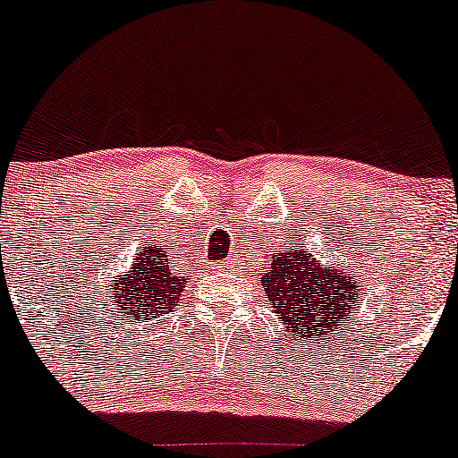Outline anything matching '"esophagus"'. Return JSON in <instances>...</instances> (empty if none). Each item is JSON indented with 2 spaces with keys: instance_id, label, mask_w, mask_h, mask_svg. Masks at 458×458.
I'll return each mask as SVG.
<instances>
[{
  "instance_id": "esophagus-1",
  "label": "esophagus",
  "mask_w": 458,
  "mask_h": 458,
  "mask_svg": "<svg viewBox=\"0 0 458 458\" xmlns=\"http://www.w3.org/2000/svg\"><path fill=\"white\" fill-rule=\"evenodd\" d=\"M224 267H234V261H230V266H228V263H225Z\"/></svg>"
}]
</instances>
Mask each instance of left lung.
I'll return each mask as SVG.
<instances>
[{
    "mask_svg": "<svg viewBox=\"0 0 458 458\" xmlns=\"http://www.w3.org/2000/svg\"><path fill=\"white\" fill-rule=\"evenodd\" d=\"M339 266V261H336ZM352 270V266H348ZM263 297L288 327V339L318 344L339 336L359 306V281L344 267L321 266L306 246L275 250L270 270L261 276ZM341 339V336H339Z\"/></svg>",
    "mask_w": 458,
    "mask_h": 458,
    "instance_id": "8db88e82",
    "label": "left lung"
}]
</instances>
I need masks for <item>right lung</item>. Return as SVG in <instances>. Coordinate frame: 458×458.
Returning a JSON list of instances; mask_svg holds the SVG:
<instances>
[{
	"label": "right lung",
	"instance_id": "right-lung-1",
	"mask_svg": "<svg viewBox=\"0 0 458 458\" xmlns=\"http://www.w3.org/2000/svg\"><path fill=\"white\" fill-rule=\"evenodd\" d=\"M165 248L161 243L148 246L132 261L128 275L119 276L117 284L108 290L113 301L123 315H131L135 323L155 321L159 315H168L173 306L182 301L186 288V276L170 272L165 263Z\"/></svg>",
	"mask_w": 458,
	"mask_h": 458
}]
</instances>
